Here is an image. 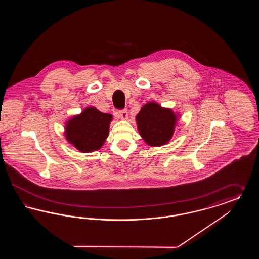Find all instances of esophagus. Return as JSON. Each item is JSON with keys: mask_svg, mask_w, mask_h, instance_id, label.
Returning <instances> with one entry per match:
<instances>
[{"mask_svg": "<svg viewBox=\"0 0 259 259\" xmlns=\"http://www.w3.org/2000/svg\"><path fill=\"white\" fill-rule=\"evenodd\" d=\"M116 115L117 116H119L121 119H127L128 118V112L126 110H122V111H116Z\"/></svg>", "mask_w": 259, "mask_h": 259, "instance_id": "esophagus-1", "label": "esophagus"}]
</instances>
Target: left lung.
<instances>
[{"label":"left lung","instance_id":"obj_1","mask_svg":"<svg viewBox=\"0 0 259 259\" xmlns=\"http://www.w3.org/2000/svg\"><path fill=\"white\" fill-rule=\"evenodd\" d=\"M180 115L155 102L145 104L136 115L139 134L150 147H161L172 139Z\"/></svg>","mask_w":259,"mask_h":259}]
</instances>
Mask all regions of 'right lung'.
<instances>
[{
	"mask_svg": "<svg viewBox=\"0 0 259 259\" xmlns=\"http://www.w3.org/2000/svg\"><path fill=\"white\" fill-rule=\"evenodd\" d=\"M112 115L95 107H88L65 122V137L80 152L98 150L105 144L110 131Z\"/></svg>",
	"mask_w": 259,
	"mask_h": 259,
	"instance_id": "obj_1",
	"label": "right lung"
}]
</instances>
